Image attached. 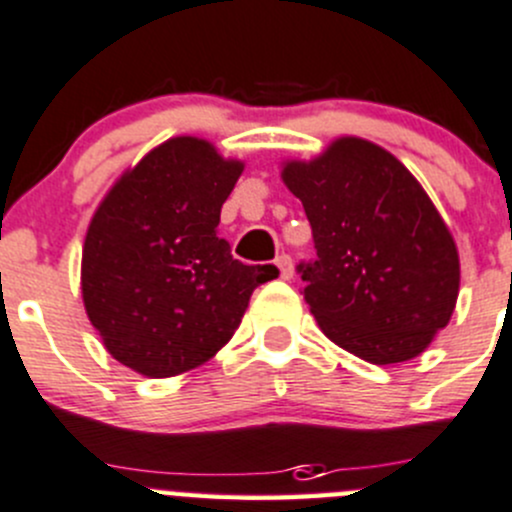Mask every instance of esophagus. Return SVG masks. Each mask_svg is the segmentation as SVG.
Segmentation results:
<instances>
[{"label": "esophagus", "mask_w": 512, "mask_h": 512, "mask_svg": "<svg viewBox=\"0 0 512 512\" xmlns=\"http://www.w3.org/2000/svg\"><path fill=\"white\" fill-rule=\"evenodd\" d=\"M275 265H277V270H280L282 280H290V277H292V260H290V255H280L275 260Z\"/></svg>", "instance_id": "obj_1"}]
</instances>
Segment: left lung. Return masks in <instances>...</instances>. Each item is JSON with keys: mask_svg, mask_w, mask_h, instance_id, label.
I'll use <instances>...</instances> for the list:
<instances>
[{"mask_svg": "<svg viewBox=\"0 0 512 512\" xmlns=\"http://www.w3.org/2000/svg\"><path fill=\"white\" fill-rule=\"evenodd\" d=\"M282 180L312 227L317 257L297 272L320 330L372 365L418 357L460 287L458 247L420 182L360 137L287 162Z\"/></svg>", "mask_w": 512, "mask_h": 512, "instance_id": "8db88e82", "label": "left lung"}]
</instances>
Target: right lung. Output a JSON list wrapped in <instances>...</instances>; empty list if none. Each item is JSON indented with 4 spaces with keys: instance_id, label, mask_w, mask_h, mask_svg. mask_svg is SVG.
<instances>
[{
    "instance_id": "obj_1",
    "label": "right lung",
    "mask_w": 512,
    "mask_h": 512,
    "mask_svg": "<svg viewBox=\"0 0 512 512\" xmlns=\"http://www.w3.org/2000/svg\"><path fill=\"white\" fill-rule=\"evenodd\" d=\"M242 162L175 137L124 172L89 222L82 297L114 360L172 377L210 360L275 265H242L217 237Z\"/></svg>"
}]
</instances>
